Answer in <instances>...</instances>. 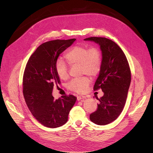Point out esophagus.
<instances>
[{"mask_svg": "<svg viewBox=\"0 0 153 153\" xmlns=\"http://www.w3.org/2000/svg\"><path fill=\"white\" fill-rule=\"evenodd\" d=\"M85 96L80 95V96H77V100H82V99H85Z\"/></svg>", "mask_w": 153, "mask_h": 153, "instance_id": "esophagus-1", "label": "esophagus"}]
</instances>
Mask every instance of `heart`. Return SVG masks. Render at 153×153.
I'll return each mask as SVG.
<instances>
[{"mask_svg": "<svg viewBox=\"0 0 153 153\" xmlns=\"http://www.w3.org/2000/svg\"><path fill=\"white\" fill-rule=\"evenodd\" d=\"M65 57L71 66L80 65L83 74L95 76L101 68V53L94 47L89 48L85 45H76L67 53ZM56 71L62 79H66L68 76L67 65L60 59L56 61ZM90 82L91 79L88 77L75 79L69 83L68 88L75 92L84 93L88 89Z\"/></svg>", "mask_w": 153, "mask_h": 153, "instance_id": "b5f03b06", "label": "heart"}]
</instances>
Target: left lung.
Returning <instances> with one entry per match:
<instances>
[{
  "mask_svg": "<svg viewBox=\"0 0 153 153\" xmlns=\"http://www.w3.org/2000/svg\"><path fill=\"white\" fill-rule=\"evenodd\" d=\"M84 40L94 42L102 51V65L94 90L101 88L103 96L99 99L97 110L90 115L93 123L105 125L115 120L126 103L131 83V71L126 57L113 40L91 37Z\"/></svg>",
  "mask_w": 153,
  "mask_h": 153,
  "instance_id": "8db88e82",
  "label": "left lung"
}]
</instances>
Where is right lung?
Segmentation results:
<instances>
[{"label": "right lung", "mask_w": 153, "mask_h": 153, "mask_svg": "<svg viewBox=\"0 0 153 153\" xmlns=\"http://www.w3.org/2000/svg\"><path fill=\"white\" fill-rule=\"evenodd\" d=\"M76 39L54 40L40 45L30 57L24 74L23 94L33 116L48 128L66 123L77 98L70 95L54 99V84L60 83L56 63L60 54L70 47Z\"/></svg>", "instance_id": "add662e5"}]
</instances>
